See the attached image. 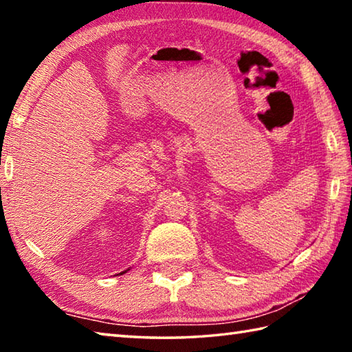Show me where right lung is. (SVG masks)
Here are the masks:
<instances>
[{
	"mask_svg": "<svg viewBox=\"0 0 352 352\" xmlns=\"http://www.w3.org/2000/svg\"><path fill=\"white\" fill-rule=\"evenodd\" d=\"M124 272H125V271H124ZM124 272H121V274H124Z\"/></svg>",
	"mask_w": 352,
	"mask_h": 352,
	"instance_id": "add662e5",
	"label": "right lung"
}]
</instances>
